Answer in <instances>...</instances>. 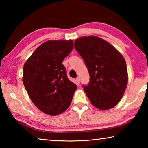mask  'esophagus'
Masks as SVG:
<instances>
[{"instance_id": "1", "label": "esophagus", "mask_w": 148, "mask_h": 148, "mask_svg": "<svg viewBox=\"0 0 148 148\" xmlns=\"http://www.w3.org/2000/svg\"><path fill=\"white\" fill-rule=\"evenodd\" d=\"M76 82H77V84H79V83H80V79H79V77H77V78H76Z\"/></svg>"}]
</instances>
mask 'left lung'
Segmentation results:
<instances>
[{"mask_svg": "<svg viewBox=\"0 0 148 148\" xmlns=\"http://www.w3.org/2000/svg\"><path fill=\"white\" fill-rule=\"evenodd\" d=\"M74 48L88 69L90 81L83 87L91 104L101 110L116 106L128 82L124 57L112 44L95 36L76 39Z\"/></svg>", "mask_w": 148, "mask_h": 148, "instance_id": "obj_1", "label": "left lung"}]
</instances>
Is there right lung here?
I'll return each instance as SVG.
<instances>
[{
    "label": "right lung",
    "mask_w": 148,
    "mask_h": 148,
    "mask_svg": "<svg viewBox=\"0 0 148 148\" xmlns=\"http://www.w3.org/2000/svg\"><path fill=\"white\" fill-rule=\"evenodd\" d=\"M73 48L71 40L47 41L25 62L24 86L32 102L44 114L59 115L71 103L77 86L67 77L62 61Z\"/></svg>",
    "instance_id": "add662e5"
}]
</instances>
